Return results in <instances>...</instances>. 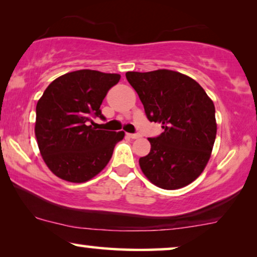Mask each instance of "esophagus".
Listing matches in <instances>:
<instances>
[{
    "instance_id": "esophagus-1",
    "label": "esophagus",
    "mask_w": 257,
    "mask_h": 257,
    "mask_svg": "<svg viewBox=\"0 0 257 257\" xmlns=\"http://www.w3.org/2000/svg\"><path fill=\"white\" fill-rule=\"evenodd\" d=\"M127 136L130 137V138H132V139H137V138H139V137H140L139 133H128Z\"/></svg>"
}]
</instances>
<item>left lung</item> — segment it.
Here are the masks:
<instances>
[{"mask_svg":"<svg viewBox=\"0 0 257 257\" xmlns=\"http://www.w3.org/2000/svg\"><path fill=\"white\" fill-rule=\"evenodd\" d=\"M150 121L164 132L149 138L151 151L139 159L147 179L158 187L178 189L194 181L208 163L216 137L215 107L191 77L172 70L126 72Z\"/></svg>","mask_w":257,"mask_h":257,"instance_id":"8db88e82","label":"left lung"}]
</instances>
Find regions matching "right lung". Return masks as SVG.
<instances>
[{
  "label": "right lung",
  "mask_w": 257,
  "mask_h": 257,
  "mask_svg": "<svg viewBox=\"0 0 257 257\" xmlns=\"http://www.w3.org/2000/svg\"><path fill=\"white\" fill-rule=\"evenodd\" d=\"M120 79L118 73L78 70L56 78L38 100L35 135L44 163L58 178L85 182L110 161L115 144L125 133L97 130L92 118L108 90Z\"/></svg>",
  "instance_id": "obj_1"
}]
</instances>
